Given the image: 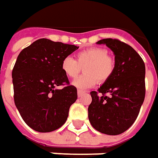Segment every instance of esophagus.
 I'll use <instances>...</instances> for the list:
<instances>
[{"mask_svg": "<svg viewBox=\"0 0 158 158\" xmlns=\"http://www.w3.org/2000/svg\"><path fill=\"white\" fill-rule=\"evenodd\" d=\"M84 94H85V92H84V91H82V90H78V97H79V98H81Z\"/></svg>", "mask_w": 158, "mask_h": 158, "instance_id": "34e87169", "label": "esophagus"}]
</instances>
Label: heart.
<instances>
[{
  "label": "heart",
  "mask_w": 158,
  "mask_h": 158,
  "mask_svg": "<svg viewBox=\"0 0 158 158\" xmlns=\"http://www.w3.org/2000/svg\"><path fill=\"white\" fill-rule=\"evenodd\" d=\"M84 74L76 78L72 85L79 90H86L98 83H104L112 76L115 68V61L108 55V50L99 47L84 49L76 55V60L71 56L64 57L60 68L68 78L79 74L80 66H84Z\"/></svg>",
  "instance_id": "b5f03b06"
}]
</instances>
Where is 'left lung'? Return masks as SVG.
<instances>
[{"label": "left lung", "instance_id": "obj_1", "mask_svg": "<svg viewBox=\"0 0 158 158\" xmlns=\"http://www.w3.org/2000/svg\"><path fill=\"white\" fill-rule=\"evenodd\" d=\"M114 55L115 68L98 91H91L88 117L97 131L108 135L124 133L139 115L145 96L144 60L130 45L112 38L98 41Z\"/></svg>", "mask_w": 158, "mask_h": 158}]
</instances>
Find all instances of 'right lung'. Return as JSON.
Here are the masks:
<instances>
[{
	"instance_id": "right-lung-1",
	"label": "right lung",
	"mask_w": 158,
	"mask_h": 158,
	"mask_svg": "<svg viewBox=\"0 0 158 158\" xmlns=\"http://www.w3.org/2000/svg\"><path fill=\"white\" fill-rule=\"evenodd\" d=\"M79 47L41 38L25 48L12 72L14 103L33 130L48 133L66 122L70 106L78 98L60 63ZM65 85L60 90L56 87Z\"/></svg>"
}]
</instances>
